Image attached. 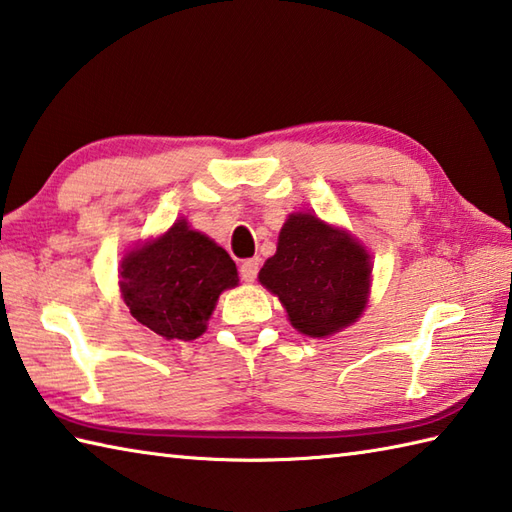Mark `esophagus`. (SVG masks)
<instances>
[{"label": "esophagus", "instance_id": "esophagus-1", "mask_svg": "<svg viewBox=\"0 0 512 512\" xmlns=\"http://www.w3.org/2000/svg\"><path fill=\"white\" fill-rule=\"evenodd\" d=\"M259 273V259H244L242 266H239V277L244 279V282H255Z\"/></svg>", "mask_w": 512, "mask_h": 512}]
</instances>
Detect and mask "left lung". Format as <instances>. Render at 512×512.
I'll use <instances>...</instances> for the list:
<instances>
[{
    "label": "left lung",
    "mask_w": 512,
    "mask_h": 512,
    "mask_svg": "<svg viewBox=\"0 0 512 512\" xmlns=\"http://www.w3.org/2000/svg\"><path fill=\"white\" fill-rule=\"evenodd\" d=\"M370 270V255L353 235L317 215L293 213L259 282L279 297L299 333L328 337L362 317Z\"/></svg>",
    "instance_id": "obj_1"
}]
</instances>
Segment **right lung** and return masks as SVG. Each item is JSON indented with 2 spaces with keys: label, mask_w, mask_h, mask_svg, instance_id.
I'll use <instances>...</instances> for the list:
<instances>
[{
  "label": "right lung",
  "mask_w": 512,
  "mask_h": 512,
  "mask_svg": "<svg viewBox=\"0 0 512 512\" xmlns=\"http://www.w3.org/2000/svg\"><path fill=\"white\" fill-rule=\"evenodd\" d=\"M122 297L139 324L166 339H197L219 295L239 284L222 246L177 219L164 235L122 259Z\"/></svg>",
  "instance_id": "right-lung-1"
}]
</instances>
